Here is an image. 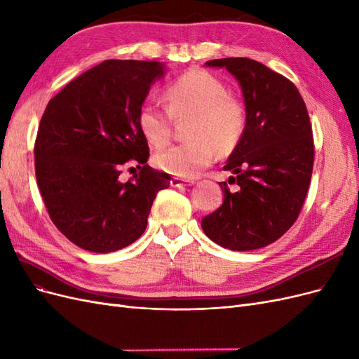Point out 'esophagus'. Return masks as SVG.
Returning <instances> with one entry per match:
<instances>
[{
    "label": "esophagus",
    "instance_id": "1",
    "mask_svg": "<svg viewBox=\"0 0 359 359\" xmlns=\"http://www.w3.org/2000/svg\"><path fill=\"white\" fill-rule=\"evenodd\" d=\"M194 181H189V180H184V178H178V177H173L170 180V186L172 187H186V186H193Z\"/></svg>",
    "mask_w": 359,
    "mask_h": 359
}]
</instances>
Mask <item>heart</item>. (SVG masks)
<instances>
[{
    "label": "heart",
    "mask_w": 359,
    "mask_h": 359,
    "mask_svg": "<svg viewBox=\"0 0 359 359\" xmlns=\"http://www.w3.org/2000/svg\"><path fill=\"white\" fill-rule=\"evenodd\" d=\"M168 111L153 102H144L137 111V127L153 147L169 142L172 118L190 116L189 140L154 157L158 169L181 178H194L210 166L215 149L229 153L240 142L245 124V106L227 93L226 85L212 73L191 69L173 81L165 91Z\"/></svg>",
    "instance_id": "1"
}]
</instances>
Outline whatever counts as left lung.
Returning <instances> with one entry per match:
<instances>
[{
    "label": "left lung",
    "instance_id": "obj_1",
    "mask_svg": "<svg viewBox=\"0 0 359 359\" xmlns=\"http://www.w3.org/2000/svg\"><path fill=\"white\" fill-rule=\"evenodd\" d=\"M226 69L241 85L247 124L227 158L236 191H224L220 208L202 219L205 235L233 252L262 248L289 231L310 187L314 145L306 103L285 76L250 58L205 62Z\"/></svg>",
    "mask_w": 359,
    "mask_h": 359
}]
</instances>
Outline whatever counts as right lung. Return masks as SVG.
I'll return each mask as SVG.
<instances>
[{"instance_id": "obj_1", "label": "right lung", "mask_w": 359, "mask_h": 359, "mask_svg": "<svg viewBox=\"0 0 359 359\" xmlns=\"http://www.w3.org/2000/svg\"><path fill=\"white\" fill-rule=\"evenodd\" d=\"M158 61L106 60L50 99L34 145L36 178L50 220L93 253L121 250L147 229L151 206L170 177L147 165L137 111L165 74ZM138 163L123 183L121 168Z\"/></svg>"}]
</instances>
